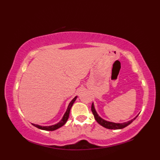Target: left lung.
<instances>
[{
  "instance_id": "obj_1",
  "label": "left lung",
  "mask_w": 160,
  "mask_h": 160,
  "mask_svg": "<svg viewBox=\"0 0 160 160\" xmlns=\"http://www.w3.org/2000/svg\"><path fill=\"white\" fill-rule=\"evenodd\" d=\"M91 111L94 115V118L96 119V120L97 121V122L99 124H100L101 126H102L103 127L107 128L108 129H122L126 127H127L128 125L130 124L131 122H132V121L135 120L136 118L138 116V115H137L136 117L134 118L133 119H132L131 120L127 122H124V123H114V122H108L104 120L102 118H100L98 114L97 113V112L95 109L94 107V104L93 103H92V105H91Z\"/></svg>"
}]
</instances>
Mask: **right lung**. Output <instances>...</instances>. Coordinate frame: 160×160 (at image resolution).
<instances>
[{
  "mask_svg": "<svg viewBox=\"0 0 160 160\" xmlns=\"http://www.w3.org/2000/svg\"><path fill=\"white\" fill-rule=\"evenodd\" d=\"M76 98H77V96L75 97L70 102V103L69 104V105H68L67 109V111L65 112V113L64 114V116H63L62 119L58 122V123H57V124H54V125H52V126H47V127H43V126H40V125L34 124H32V125H33V126H34V127H36L37 128L41 129V130L51 131H55V130H56V129L60 128L61 127H62V126L67 122L68 118H69L71 108V107L73 106V104L74 103V102L76 101Z\"/></svg>",
  "mask_w": 160,
  "mask_h": 160,
  "instance_id": "right-lung-1",
  "label": "right lung"
}]
</instances>
